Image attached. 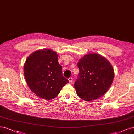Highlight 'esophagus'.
I'll use <instances>...</instances> for the list:
<instances>
[{
  "instance_id": "obj_1",
  "label": "esophagus",
  "mask_w": 134,
  "mask_h": 134,
  "mask_svg": "<svg viewBox=\"0 0 134 134\" xmlns=\"http://www.w3.org/2000/svg\"><path fill=\"white\" fill-rule=\"evenodd\" d=\"M68 80H69V82H70V83H71L72 82V77H70V78H69V79H68Z\"/></svg>"
}]
</instances>
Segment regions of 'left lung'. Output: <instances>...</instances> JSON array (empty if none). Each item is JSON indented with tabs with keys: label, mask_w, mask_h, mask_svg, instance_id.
Masks as SVG:
<instances>
[{
	"label": "left lung",
	"mask_w": 134,
	"mask_h": 134,
	"mask_svg": "<svg viewBox=\"0 0 134 134\" xmlns=\"http://www.w3.org/2000/svg\"><path fill=\"white\" fill-rule=\"evenodd\" d=\"M78 78L74 87L79 97L86 101H92L102 96L113 82L114 72L107 59L97 53H89L77 63Z\"/></svg>",
	"instance_id": "obj_1"
}]
</instances>
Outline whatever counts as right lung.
I'll use <instances>...</instances> for the list:
<instances>
[{
	"mask_svg": "<svg viewBox=\"0 0 134 134\" xmlns=\"http://www.w3.org/2000/svg\"><path fill=\"white\" fill-rule=\"evenodd\" d=\"M57 53L51 49H39L31 54L24 64L27 84L38 97L47 100L55 98L69 82L64 77Z\"/></svg>",
	"mask_w": 134,
	"mask_h": 134,
	"instance_id": "right-lung-1",
	"label": "right lung"
}]
</instances>
